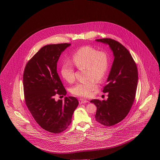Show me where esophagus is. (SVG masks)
<instances>
[{
    "mask_svg": "<svg viewBox=\"0 0 160 160\" xmlns=\"http://www.w3.org/2000/svg\"><path fill=\"white\" fill-rule=\"evenodd\" d=\"M89 102V101H88V100L83 99V98H80V99H79V103H80V104H85V103H87V102Z\"/></svg>",
    "mask_w": 160,
    "mask_h": 160,
    "instance_id": "34e87169",
    "label": "esophagus"
}]
</instances>
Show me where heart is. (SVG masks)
Segmentation results:
<instances>
[{
	"label": "heart",
	"mask_w": 160,
	"mask_h": 160,
	"mask_svg": "<svg viewBox=\"0 0 160 160\" xmlns=\"http://www.w3.org/2000/svg\"><path fill=\"white\" fill-rule=\"evenodd\" d=\"M74 65L78 69L86 68V77L84 82L76 84L71 89L74 95L88 97L97 88V81L102 80L106 76L109 67V57L104 51H98L91 46H84L77 50L72 56ZM61 76L69 83L75 80V72L70 62H64L61 68Z\"/></svg>",
	"instance_id": "b5f03b06"
}]
</instances>
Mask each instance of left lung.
<instances>
[{"instance_id": "1", "label": "left lung", "mask_w": 160, "mask_h": 160, "mask_svg": "<svg viewBox=\"0 0 160 160\" xmlns=\"http://www.w3.org/2000/svg\"><path fill=\"white\" fill-rule=\"evenodd\" d=\"M108 45L114 61L102 92H108L107 100L92 99L97 107L95 116L99 123L113 126L128 114L136 97L138 83L136 64L129 51L120 42L110 38L96 39Z\"/></svg>"}]
</instances>
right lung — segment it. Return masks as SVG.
Returning <instances> with one entry per match:
<instances>
[{
    "instance_id": "right-lung-1",
    "label": "right lung",
    "mask_w": 160,
    "mask_h": 160,
    "mask_svg": "<svg viewBox=\"0 0 160 160\" xmlns=\"http://www.w3.org/2000/svg\"><path fill=\"white\" fill-rule=\"evenodd\" d=\"M71 44H49L42 47L28 62L23 73L26 104L38 125L47 131L58 134L71 122L78 101L74 97L56 101L54 97L66 95L57 72L61 53Z\"/></svg>"
}]
</instances>
